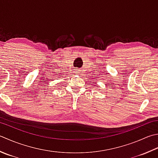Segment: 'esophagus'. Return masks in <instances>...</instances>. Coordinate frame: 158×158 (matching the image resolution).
Segmentation results:
<instances>
[{
    "instance_id": "esophagus-1",
    "label": "esophagus",
    "mask_w": 158,
    "mask_h": 158,
    "mask_svg": "<svg viewBox=\"0 0 158 158\" xmlns=\"http://www.w3.org/2000/svg\"><path fill=\"white\" fill-rule=\"evenodd\" d=\"M81 72V71H80V70L79 69H75V71H74V73H75L76 75H78V74Z\"/></svg>"
}]
</instances>
